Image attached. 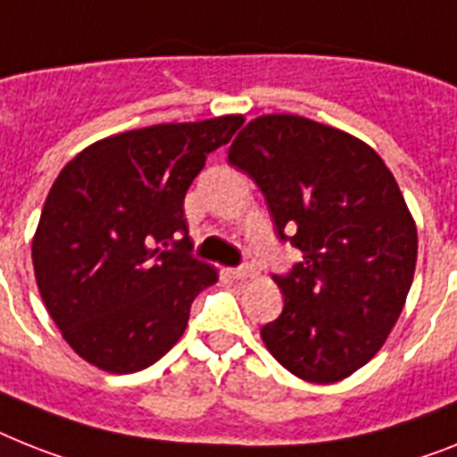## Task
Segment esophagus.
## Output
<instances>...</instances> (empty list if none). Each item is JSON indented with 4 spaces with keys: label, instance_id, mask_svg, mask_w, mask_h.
<instances>
[{
    "label": "esophagus",
    "instance_id": "34e87169",
    "mask_svg": "<svg viewBox=\"0 0 457 457\" xmlns=\"http://www.w3.org/2000/svg\"><path fill=\"white\" fill-rule=\"evenodd\" d=\"M228 273H231V278H236V280H247V278L254 275V269H252V266H237V269H228Z\"/></svg>",
    "mask_w": 457,
    "mask_h": 457
}]
</instances>
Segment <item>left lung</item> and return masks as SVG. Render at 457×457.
I'll return each instance as SVG.
<instances>
[{"instance_id": "obj_1", "label": "left lung", "mask_w": 457, "mask_h": 457, "mask_svg": "<svg viewBox=\"0 0 457 457\" xmlns=\"http://www.w3.org/2000/svg\"><path fill=\"white\" fill-rule=\"evenodd\" d=\"M228 163L266 195L275 233L301 250L280 318L263 324L270 355L308 383H337L386 343L413 282L418 233L395 177L361 139L318 120H250Z\"/></svg>"}]
</instances>
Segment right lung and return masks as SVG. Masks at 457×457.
<instances>
[{
  "label": "right lung",
  "instance_id": "obj_1",
  "mask_svg": "<svg viewBox=\"0 0 457 457\" xmlns=\"http://www.w3.org/2000/svg\"><path fill=\"white\" fill-rule=\"evenodd\" d=\"M240 126L243 116H220L139 128L62 168L32 263L46 311L79 357L135 373L179 341L198 292L217 282V270L191 256L184 195Z\"/></svg>",
  "mask_w": 457,
  "mask_h": 457
}]
</instances>
